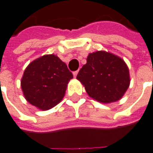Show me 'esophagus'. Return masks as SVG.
<instances>
[{"mask_svg":"<svg viewBox=\"0 0 153 153\" xmlns=\"http://www.w3.org/2000/svg\"><path fill=\"white\" fill-rule=\"evenodd\" d=\"M78 73H79V70H76V71H74V72H73L74 76L76 77V76H77V74H78Z\"/></svg>","mask_w":153,"mask_h":153,"instance_id":"34e87169","label":"esophagus"}]
</instances>
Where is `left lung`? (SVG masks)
Wrapping results in <instances>:
<instances>
[{
  "mask_svg": "<svg viewBox=\"0 0 153 153\" xmlns=\"http://www.w3.org/2000/svg\"><path fill=\"white\" fill-rule=\"evenodd\" d=\"M88 96L102 103L121 99L130 84L129 70L123 59L106 51L88 55L77 75Z\"/></svg>",
  "mask_w": 153,
  "mask_h": 153,
  "instance_id": "1",
  "label": "left lung"
}]
</instances>
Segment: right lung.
<instances>
[{
  "instance_id": "add662e5",
  "label": "right lung",
  "mask_w": 153,
  "mask_h": 153,
  "mask_svg": "<svg viewBox=\"0 0 153 153\" xmlns=\"http://www.w3.org/2000/svg\"><path fill=\"white\" fill-rule=\"evenodd\" d=\"M73 74L54 54L36 59L25 69L21 85L25 99L39 109H51L61 101Z\"/></svg>"
}]
</instances>
